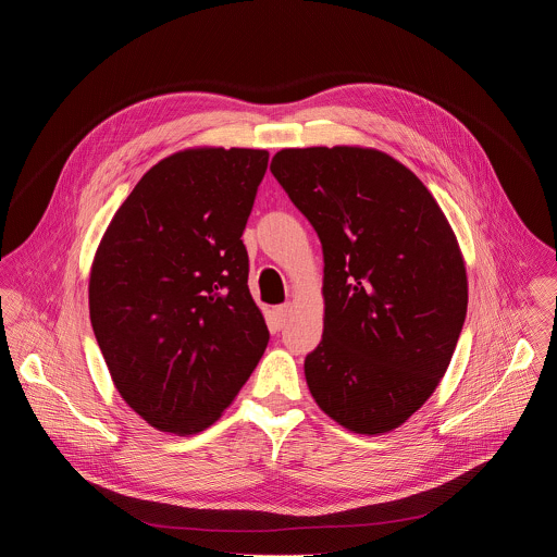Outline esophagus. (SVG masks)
<instances>
[{
    "label": "esophagus",
    "instance_id": "34e87169",
    "mask_svg": "<svg viewBox=\"0 0 557 557\" xmlns=\"http://www.w3.org/2000/svg\"><path fill=\"white\" fill-rule=\"evenodd\" d=\"M290 304H282V306H275L273 308V314H275V322H277V329H282V326H286V322H288V317H290Z\"/></svg>",
    "mask_w": 557,
    "mask_h": 557
}]
</instances>
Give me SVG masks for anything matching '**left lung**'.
Returning a JSON list of instances; mask_svg holds the SVG:
<instances>
[{
  "label": "left lung",
  "mask_w": 557,
  "mask_h": 557,
  "mask_svg": "<svg viewBox=\"0 0 557 557\" xmlns=\"http://www.w3.org/2000/svg\"><path fill=\"white\" fill-rule=\"evenodd\" d=\"M271 172L324 251V335L304 361L312 399L355 434L392 432L430 399L465 324L456 235L417 174L379 149H282Z\"/></svg>",
  "instance_id": "8db88e82"
}]
</instances>
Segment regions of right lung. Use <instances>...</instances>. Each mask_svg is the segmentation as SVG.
Returning a JSON list of instances; mask_svg holds the SVG:
<instances>
[{
  "instance_id": "right-lung-1",
  "label": "right lung",
  "mask_w": 557,
  "mask_h": 557,
  "mask_svg": "<svg viewBox=\"0 0 557 557\" xmlns=\"http://www.w3.org/2000/svg\"><path fill=\"white\" fill-rule=\"evenodd\" d=\"M267 165V149L176 151L101 237L90 322L123 401L156 430L213 425L267 350L240 240Z\"/></svg>"
}]
</instances>
